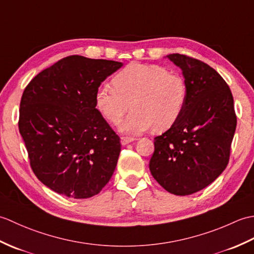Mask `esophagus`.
Here are the masks:
<instances>
[{
	"label": "esophagus",
	"mask_w": 254,
	"mask_h": 254,
	"mask_svg": "<svg viewBox=\"0 0 254 254\" xmlns=\"http://www.w3.org/2000/svg\"><path fill=\"white\" fill-rule=\"evenodd\" d=\"M133 141H135V138H133V137H121V144L123 145V146H126V145L132 143Z\"/></svg>",
	"instance_id": "1"
}]
</instances>
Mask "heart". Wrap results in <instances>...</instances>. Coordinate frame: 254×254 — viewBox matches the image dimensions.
Wrapping results in <instances>:
<instances>
[{
  "label": "heart",
  "instance_id": "b5f03b06",
  "mask_svg": "<svg viewBox=\"0 0 254 254\" xmlns=\"http://www.w3.org/2000/svg\"><path fill=\"white\" fill-rule=\"evenodd\" d=\"M113 88L102 85L95 94V106L108 122L119 124L124 134H139L153 127L164 132L179 120L188 99V85L180 74L157 64L131 63L112 78Z\"/></svg>",
  "mask_w": 254,
  "mask_h": 254
}]
</instances>
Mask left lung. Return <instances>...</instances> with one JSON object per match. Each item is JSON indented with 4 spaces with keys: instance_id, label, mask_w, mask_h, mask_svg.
I'll list each match as a JSON object with an SVG mask.
<instances>
[{
    "instance_id": "8db88e82",
    "label": "left lung",
    "mask_w": 254,
    "mask_h": 254,
    "mask_svg": "<svg viewBox=\"0 0 254 254\" xmlns=\"http://www.w3.org/2000/svg\"><path fill=\"white\" fill-rule=\"evenodd\" d=\"M167 58L181 68L188 99L179 120L154 138L149 170L166 191L190 195L216 180L228 165L237 126L234 98L206 63L179 53Z\"/></svg>"
}]
</instances>
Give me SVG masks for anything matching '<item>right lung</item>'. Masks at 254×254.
Wrapping results in <instances>:
<instances>
[{"mask_svg":"<svg viewBox=\"0 0 254 254\" xmlns=\"http://www.w3.org/2000/svg\"><path fill=\"white\" fill-rule=\"evenodd\" d=\"M121 62L69 56L35 76L20 100L18 128L31 169L64 196L98 194L116 169L121 144L95 106L100 84Z\"/></svg>","mask_w":254,"mask_h":254,"instance_id":"1","label":"right lung"}]
</instances>
